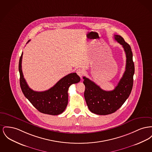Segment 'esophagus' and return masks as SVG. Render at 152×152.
I'll return each mask as SVG.
<instances>
[{"instance_id": "obj_1", "label": "esophagus", "mask_w": 152, "mask_h": 152, "mask_svg": "<svg viewBox=\"0 0 152 152\" xmlns=\"http://www.w3.org/2000/svg\"><path fill=\"white\" fill-rule=\"evenodd\" d=\"M76 73H77V74L80 77V78L82 77V76H83V75H84L83 71L82 69H78L77 70H76Z\"/></svg>"}]
</instances>
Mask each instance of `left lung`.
Returning a JSON list of instances; mask_svg holds the SVG:
<instances>
[{
	"mask_svg": "<svg viewBox=\"0 0 152 152\" xmlns=\"http://www.w3.org/2000/svg\"><path fill=\"white\" fill-rule=\"evenodd\" d=\"M116 41L122 46L126 56L125 71L115 89L104 91L89 79L83 77L84 98L89 110L98 115H108L115 112L129 98L133 86L134 64L130 46L121 36L114 35Z\"/></svg>",
	"mask_w": 152,
	"mask_h": 152,
	"instance_id": "left-lung-1",
	"label": "left lung"
}]
</instances>
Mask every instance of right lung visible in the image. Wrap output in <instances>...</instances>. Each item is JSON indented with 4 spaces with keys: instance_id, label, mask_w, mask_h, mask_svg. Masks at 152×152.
<instances>
[{
    "instance_id": "right-lung-1",
    "label": "right lung",
    "mask_w": 152,
    "mask_h": 152,
    "mask_svg": "<svg viewBox=\"0 0 152 152\" xmlns=\"http://www.w3.org/2000/svg\"><path fill=\"white\" fill-rule=\"evenodd\" d=\"M30 41H28L27 43ZM23 53L19 61L20 86L25 96L39 112L52 115L61 114L68 104L69 87L72 84L79 83L80 77L76 73H72L58 81L53 87L42 92L34 91L29 88L24 79L22 70Z\"/></svg>"
}]
</instances>
